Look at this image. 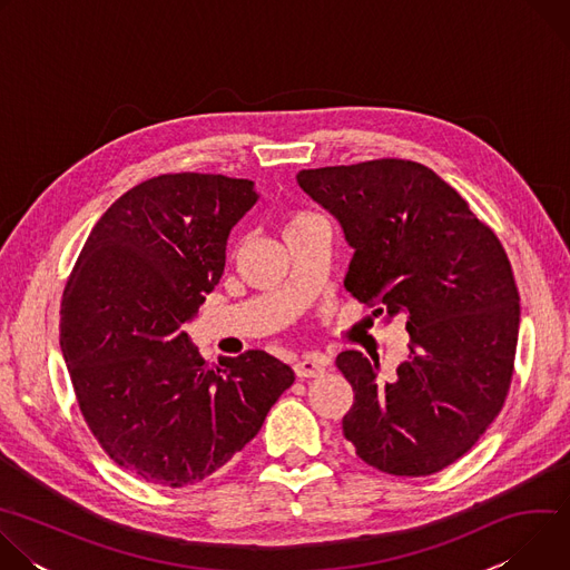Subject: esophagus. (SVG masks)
<instances>
[{
    "label": "esophagus",
    "instance_id": "34e87169",
    "mask_svg": "<svg viewBox=\"0 0 570 570\" xmlns=\"http://www.w3.org/2000/svg\"><path fill=\"white\" fill-rule=\"evenodd\" d=\"M327 358L324 356H304L302 361L295 363V374L299 379H313V376H320L324 374V367H327Z\"/></svg>",
    "mask_w": 570,
    "mask_h": 570
}]
</instances>
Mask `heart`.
I'll use <instances>...</instances> for the list:
<instances>
[{
  "label": "heart",
  "mask_w": 570,
  "mask_h": 570,
  "mask_svg": "<svg viewBox=\"0 0 570 570\" xmlns=\"http://www.w3.org/2000/svg\"><path fill=\"white\" fill-rule=\"evenodd\" d=\"M317 218H320V216H317V214H311V212H293V214H288V218H286L284 232L297 229V227H302V225H306V223H311V220H317Z\"/></svg>",
  "instance_id": "obj_1"
}]
</instances>
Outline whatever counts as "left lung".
I'll use <instances>...</instances> for the list:
<instances>
[{"mask_svg": "<svg viewBox=\"0 0 570 570\" xmlns=\"http://www.w3.org/2000/svg\"><path fill=\"white\" fill-rule=\"evenodd\" d=\"M299 187L332 212L354 257L345 288L385 320L405 315L394 379L356 350L343 433L392 475H431L462 458L501 413L519 341V291L499 236L435 171L411 159L304 169Z\"/></svg>", "mask_w": 570, "mask_h": 570, "instance_id": "left-lung-1", "label": "left lung"}]
</instances>
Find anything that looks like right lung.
Segmentation results:
<instances>
[{"label": "right lung", "instance_id": "right-lung-1", "mask_svg": "<svg viewBox=\"0 0 570 570\" xmlns=\"http://www.w3.org/2000/svg\"><path fill=\"white\" fill-rule=\"evenodd\" d=\"M253 180L165 174L92 227L60 302V350L101 449L161 487L194 484L262 429L293 370L262 350L205 363L183 332L218 284Z\"/></svg>", "mask_w": 570, "mask_h": 570}]
</instances>
